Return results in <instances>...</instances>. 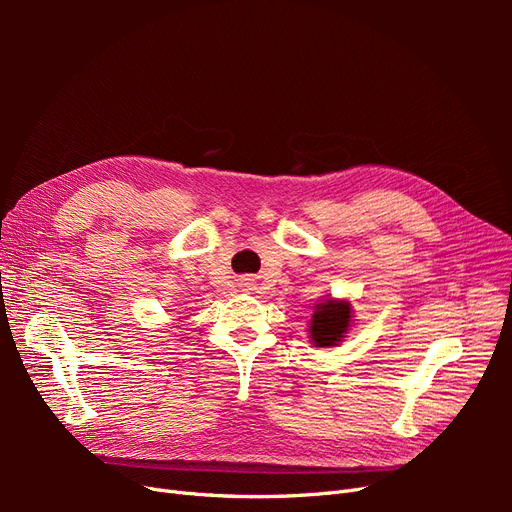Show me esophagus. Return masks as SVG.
<instances>
[{
    "instance_id": "obj_1",
    "label": "esophagus",
    "mask_w": 512,
    "mask_h": 512,
    "mask_svg": "<svg viewBox=\"0 0 512 512\" xmlns=\"http://www.w3.org/2000/svg\"><path fill=\"white\" fill-rule=\"evenodd\" d=\"M247 284H250V282H247V280H245V286H247Z\"/></svg>"
}]
</instances>
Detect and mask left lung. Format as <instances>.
<instances>
[{"label": "left lung", "mask_w": 512, "mask_h": 512, "mask_svg": "<svg viewBox=\"0 0 512 512\" xmlns=\"http://www.w3.org/2000/svg\"><path fill=\"white\" fill-rule=\"evenodd\" d=\"M352 327V307L348 301L327 299L314 305V316L309 320V337L318 348L337 346Z\"/></svg>", "instance_id": "obj_1"}]
</instances>
